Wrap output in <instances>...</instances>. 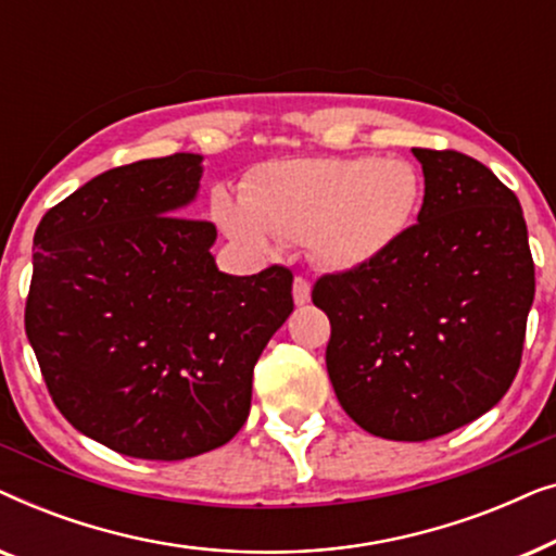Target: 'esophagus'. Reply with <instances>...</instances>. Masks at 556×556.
<instances>
[{
  "label": "esophagus",
  "mask_w": 556,
  "mask_h": 556,
  "mask_svg": "<svg viewBox=\"0 0 556 556\" xmlns=\"http://www.w3.org/2000/svg\"><path fill=\"white\" fill-rule=\"evenodd\" d=\"M293 301H295V306H306V303L311 301V286L306 278L293 280Z\"/></svg>",
  "instance_id": "1"
}]
</instances>
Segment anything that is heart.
Instances as JSON below:
<instances>
[{
	"label": "heart",
	"instance_id": "b5f03b06",
	"mask_svg": "<svg viewBox=\"0 0 556 556\" xmlns=\"http://www.w3.org/2000/svg\"><path fill=\"white\" fill-rule=\"evenodd\" d=\"M420 202V174L405 159L316 156L263 166L242 197L219 189L212 215L248 253L270 255L280 242H306L321 268L352 273L405 238Z\"/></svg>",
	"mask_w": 556,
	"mask_h": 556
}]
</instances>
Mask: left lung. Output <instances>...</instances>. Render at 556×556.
<instances>
[{
	"label": "left lung",
	"mask_w": 556,
	"mask_h": 556,
	"mask_svg": "<svg viewBox=\"0 0 556 556\" xmlns=\"http://www.w3.org/2000/svg\"><path fill=\"white\" fill-rule=\"evenodd\" d=\"M425 174L417 225L362 270L324 276L326 369L344 413L387 440L440 438L511 387L534 303L516 194L460 151L413 149Z\"/></svg>",
	"instance_id": "8db88e82"
}]
</instances>
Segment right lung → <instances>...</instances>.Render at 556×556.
Returning <instances> with one entry per match:
<instances>
[{"label": "right lung", "mask_w": 556, "mask_h": 556, "mask_svg": "<svg viewBox=\"0 0 556 556\" xmlns=\"http://www.w3.org/2000/svg\"><path fill=\"white\" fill-rule=\"evenodd\" d=\"M200 154L98 174L35 232L25 329L60 413L143 460L225 445L248 420L253 369L293 311V276L217 268L197 200Z\"/></svg>", "instance_id": "1"}]
</instances>
